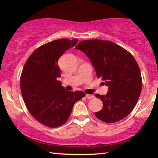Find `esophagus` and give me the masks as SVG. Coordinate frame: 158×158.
<instances>
[{
  "label": "esophagus",
  "instance_id": "obj_1",
  "mask_svg": "<svg viewBox=\"0 0 158 158\" xmlns=\"http://www.w3.org/2000/svg\"><path fill=\"white\" fill-rule=\"evenodd\" d=\"M93 97H94V96H93V95H90V94L85 95V98H86L87 99H92V98H93Z\"/></svg>",
  "mask_w": 158,
  "mask_h": 158
}]
</instances>
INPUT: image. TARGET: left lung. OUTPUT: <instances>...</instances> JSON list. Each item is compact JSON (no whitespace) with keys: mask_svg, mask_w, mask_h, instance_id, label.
Returning a JSON list of instances; mask_svg holds the SVG:
<instances>
[{"mask_svg":"<svg viewBox=\"0 0 158 158\" xmlns=\"http://www.w3.org/2000/svg\"><path fill=\"white\" fill-rule=\"evenodd\" d=\"M75 49L90 58L96 75L109 86L106 95L95 94L103 103L95 116L107 123L126 117L135 108L142 88L139 67L133 56L114 42L100 40H83Z\"/></svg>","mask_w":158,"mask_h":158,"instance_id":"left-lung-1","label":"left lung"}]
</instances>
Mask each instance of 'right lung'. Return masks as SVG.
Instances as JSON below:
<instances>
[{"instance_id": "add662e5", "label": "right lung", "mask_w": 158, "mask_h": 158, "mask_svg": "<svg viewBox=\"0 0 158 158\" xmlns=\"http://www.w3.org/2000/svg\"><path fill=\"white\" fill-rule=\"evenodd\" d=\"M78 40L59 39L48 42L28 57L20 77V87L26 108L36 121L49 127H57L68 121L73 106L85 93L68 91L58 80L59 58Z\"/></svg>"}]
</instances>
